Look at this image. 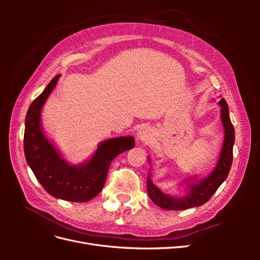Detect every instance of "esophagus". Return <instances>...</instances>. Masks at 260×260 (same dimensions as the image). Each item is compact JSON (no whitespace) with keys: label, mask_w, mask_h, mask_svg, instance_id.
I'll return each instance as SVG.
<instances>
[{"label":"esophagus","mask_w":260,"mask_h":260,"mask_svg":"<svg viewBox=\"0 0 260 260\" xmlns=\"http://www.w3.org/2000/svg\"><path fill=\"white\" fill-rule=\"evenodd\" d=\"M153 130L148 127H142L138 131V139L143 143H149L153 139Z\"/></svg>","instance_id":"34e87169"}]
</instances>
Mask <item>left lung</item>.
<instances>
[{"label":"left lung","mask_w":260,"mask_h":260,"mask_svg":"<svg viewBox=\"0 0 260 260\" xmlns=\"http://www.w3.org/2000/svg\"><path fill=\"white\" fill-rule=\"evenodd\" d=\"M218 104L220 105V118L224 129V137L221 151H220L219 158L215 169L209 175L199 179L198 176L188 177L183 180L185 184V194L183 196L169 195L164 193L159 187H157L152 180V174L147 175V194L149 199L155 203L157 206L167 210H183L192 207L202 206L205 204L218 187L222 184L223 181L226 179L229 171L231 169L232 159H233V144L235 140L234 128L232 125L230 116H229V107H228L224 99H221ZM148 162L151 159L148 157Z\"/></svg>","instance_id":"1"}]
</instances>
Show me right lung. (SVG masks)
<instances>
[{
  "mask_svg": "<svg viewBox=\"0 0 260 260\" xmlns=\"http://www.w3.org/2000/svg\"><path fill=\"white\" fill-rule=\"evenodd\" d=\"M59 78L60 75L55 76L29 106L25 120L23 148L27 164L46 192L56 199L84 203L102 191L111 162L116 156L133 148L135 138L104 140L88 160L78 165L68 162L45 136L41 124L43 105Z\"/></svg>",
  "mask_w": 260,
  "mask_h": 260,
  "instance_id": "right-lung-1",
  "label": "right lung"
}]
</instances>
